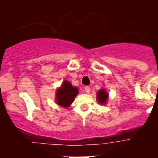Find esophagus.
Instances as JSON below:
<instances>
[{"mask_svg":"<svg viewBox=\"0 0 158 158\" xmlns=\"http://www.w3.org/2000/svg\"><path fill=\"white\" fill-rule=\"evenodd\" d=\"M85 91L86 92L87 94H89L90 93V87H88V86H86L85 88Z\"/></svg>","mask_w":158,"mask_h":158,"instance_id":"obj_1","label":"esophagus"}]
</instances>
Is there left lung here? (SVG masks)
I'll return each instance as SVG.
<instances>
[{
	"mask_svg": "<svg viewBox=\"0 0 158 158\" xmlns=\"http://www.w3.org/2000/svg\"><path fill=\"white\" fill-rule=\"evenodd\" d=\"M108 97V94L105 89H101L97 93V100L100 104H106Z\"/></svg>",
	"mask_w": 158,
	"mask_h": 158,
	"instance_id": "1",
	"label": "left lung"
}]
</instances>
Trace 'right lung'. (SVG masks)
<instances>
[{
    "label": "right lung",
    "instance_id": "obj_1",
    "mask_svg": "<svg viewBox=\"0 0 158 158\" xmlns=\"http://www.w3.org/2000/svg\"><path fill=\"white\" fill-rule=\"evenodd\" d=\"M78 93L79 90L77 87L72 86L69 81H64L61 88L56 91V102L65 108L70 106Z\"/></svg>",
    "mask_w": 158,
    "mask_h": 158
}]
</instances>
